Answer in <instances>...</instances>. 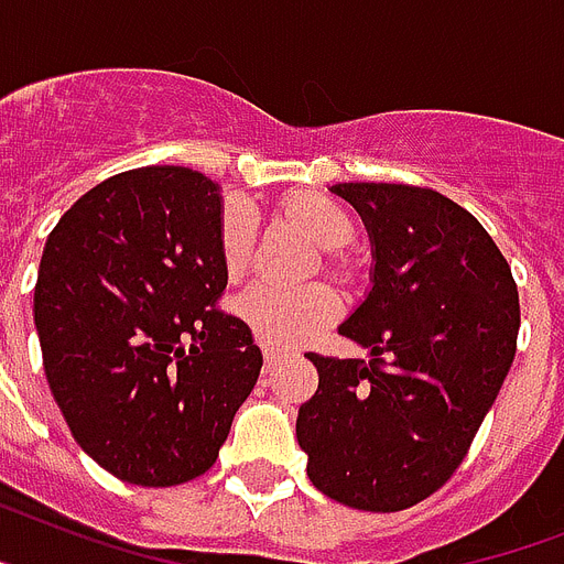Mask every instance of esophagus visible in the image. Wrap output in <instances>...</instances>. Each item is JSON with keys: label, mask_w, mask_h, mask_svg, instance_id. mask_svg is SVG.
<instances>
[{"label": "esophagus", "mask_w": 564, "mask_h": 564, "mask_svg": "<svg viewBox=\"0 0 564 564\" xmlns=\"http://www.w3.org/2000/svg\"><path fill=\"white\" fill-rule=\"evenodd\" d=\"M279 360H282V351H276V348H264V371L276 369Z\"/></svg>", "instance_id": "obj_1"}]
</instances>
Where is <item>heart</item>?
<instances>
[{
    "mask_svg": "<svg viewBox=\"0 0 564 564\" xmlns=\"http://www.w3.org/2000/svg\"><path fill=\"white\" fill-rule=\"evenodd\" d=\"M282 216L305 230L314 245L325 250H339L355 236V221L337 202L316 193L288 195L282 202ZM256 245V213L248 202L232 198L218 216V253L230 279H239L250 268ZM323 268L332 273L343 271L337 253H325ZM239 311L259 343L271 348L296 346L308 339L316 328L332 323L339 311L337 293L323 282L300 288H279L259 282L241 293Z\"/></svg>",
    "mask_w": 564,
    "mask_h": 564,
    "instance_id": "1",
    "label": "heart"
}]
</instances>
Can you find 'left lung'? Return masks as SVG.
I'll return each mask as SVG.
<instances>
[{
  "label": "left lung",
  "mask_w": 564,
  "mask_h": 564,
  "mask_svg": "<svg viewBox=\"0 0 564 564\" xmlns=\"http://www.w3.org/2000/svg\"><path fill=\"white\" fill-rule=\"evenodd\" d=\"M334 193L360 209L375 245V285L339 325L371 360L311 351L319 386L302 403L296 438L316 490L398 513L467 458L513 366L519 288L490 232L453 198L383 181Z\"/></svg>",
  "instance_id": "1"
}]
</instances>
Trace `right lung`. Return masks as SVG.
<instances>
[{
  "instance_id": "add662e5",
  "label": "right lung",
  "mask_w": 564,
  "mask_h": 564,
  "mask_svg": "<svg viewBox=\"0 0 564 564\" xmlns=\"http://www.w3.org/2000/svg\"><path fill=\"white\" fill-rule=\"evenodd\" d=\"M218 187L187 166L111 175L51 230L42 366L74 441L120 481L175 487L218 458L262 355L218 308Z\"/></svg>"
}]
</instances>
